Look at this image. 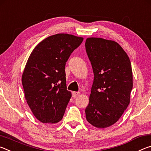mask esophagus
Instances as JSON below:
<instances>
[{
	"instance_id": "esophagus-1",
	"label": "esophagus",
	"mask_w": 151,
	"mask_h": 151,
	"mask_svg": "<svg viewBox=\"0 0 151 151\" xmlns=\"http://www.w3.org/2000/svg\"><path fill=\"white\" fill-rule=\"evenodd\" d=\"M79 94H80V93H79V92H73L72 93V95L73 97L77 96L78 95H79Z\"/></svg>"
}]
</instances>
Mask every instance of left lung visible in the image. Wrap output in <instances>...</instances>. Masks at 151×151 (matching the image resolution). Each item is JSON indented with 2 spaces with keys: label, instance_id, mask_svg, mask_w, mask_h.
<instances>
[{
  "label": "left lung",
  "instance_id": "1",
  "mask_svg": "<svg viewBox=\"0 0 151 151\" xmlns=\"http://www.w3.org/2000/svg\"><path fill=\"white\" fill-rule=\"evenodd\" d=\"M85 48L94 73L86 118L94 127L106 128L118 121L130 103L131 63L113 40L88 38Z\"/></svg>",
  "mask_w": 151,
  "mask_h": 151
}]
</instances>
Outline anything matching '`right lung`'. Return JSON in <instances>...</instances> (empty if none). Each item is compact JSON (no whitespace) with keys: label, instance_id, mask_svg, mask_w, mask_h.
Returning <instances> with one entry per match:
<instances>
[{"label":"right lung","instance_id":"obj_1","mask_svg":"<svg viewBox=\"0 0 151 151\" xmlns=\"http://www.w3.org/2000/svg\"><path fill=\"white\" fill-rule=\"evenodd\" d=\"M83 38L57 34L46 38L30 54L22 76L25 99L43 123L61 121L71 97L66 85L65 65Z\"/></svg>","mask_w":151,"mask_h":151}]
</instances>
